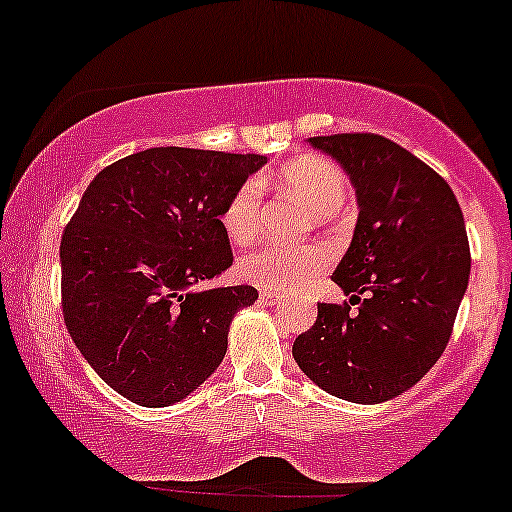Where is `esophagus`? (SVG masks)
<instances>
[{
  "mask_svg": "<svg viewBox=\"0 0 512 512\" xmlns=\"http://www.w3.org/2000/svg\"><path fill=\"white\" fill-rule=\"evenodd\" d=\"M260 298L264 303H272V305H279L281 301H284V296H279V293H274V291H260Z\"/></svg>",
  "mask_w": 512,
  "mask_h": 512,
  "instance_id": "esophagus-1",
  "label": "esophagus"
}]
</instances>
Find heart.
<instances>
[{
  "label": "heart",
  "instance_id": "heart-1",
  "mask_svg": "<svg viewBox=\"0 0 512 512\" xmlns=\"http://www.w3.org/2000/svg\"><path fill=\"white\" fill-rule=\"evenodd\" d=\"M279 182L303 199L322 219H332L349 197L346 173L330 158L301 156L279 170ZM264 190L257 180H245L221 209V228L233 245H250L262 228ZM332 255L325 245H262L238 262V276L264 291H293L315 281L330 267Z\"/></svg>",
  "mask_w": 512,
  "mask_h": 512
}]
</instances>
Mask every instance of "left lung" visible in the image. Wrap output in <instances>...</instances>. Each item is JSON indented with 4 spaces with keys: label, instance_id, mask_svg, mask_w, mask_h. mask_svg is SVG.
<instances>
[{
    "label": "left lung",
    "instance_id": "1",
    "mask_svg": "<svg viewBox=\"0 0 512 512\" xmlns=\"http://www.w3.org/2000/svg\"><path fill=\"white\" fill-rule=\"evenodd\" d=\"M310 144L349 173L358 221L332 274L349 303L317 305L293 358L334 397L387 402L419 383L450 342L472 267L462 209L436 170L380 134H330Z\"/></svg>",
    "mask_w": 512,
    "mask_h": 512
}]
</instances>
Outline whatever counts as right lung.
<instances>
[{
	"label": "right lung",
	"instance_id": "add662e5",
	"mask_svg": "<svg viewBox=\"0 0 512 512\" xmlns=\"http://www.w3.org/2000/svg\"><path fill=\"white\" fill-rule=\"evenodd\" d=\"M267 158L158 146L103 168L62 233V315L88 366L139 407L197 390L255 286L197 291L233 264L221 209Z\"/></svg>",
	"mask_w": 512,
	"mask_h": 512
}]
</instances>
